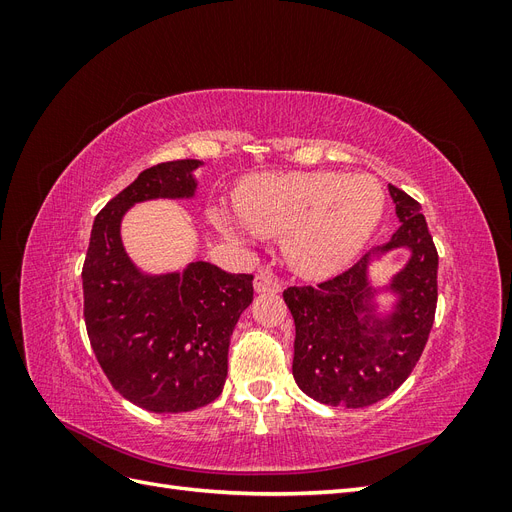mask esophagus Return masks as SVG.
Listing matches in <instances>:
<instances>
[{"instance_id": "34e87169", "label": "esophagus", "mask_w": 512, "mask_h": 512, "mask_svg": "<svg viewBox=\"0 0 512 512\" xmlns=\"http://www.w3.org/2000/svg\"><path fill=\"white\" fill-rule=\"evenodd\" d=\"M254 290L258 292V294H262V292H282V284L277 282V277L273 275V273H258L256 277H254Z\"/></svg>"}]
</instances>
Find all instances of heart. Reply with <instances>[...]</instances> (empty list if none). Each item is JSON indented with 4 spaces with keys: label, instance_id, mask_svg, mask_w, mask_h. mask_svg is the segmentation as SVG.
Here are the masks:
<instances>
[{
    "label": "heart",
    "instance_id": "b5f03b06",
    "mask_svg": "<svg viewBox=\"0 0 512 512\" xmlns=\"http://www.w3.org/2000/svg\"><path fill=\"white\" fill-rule=\"evenodd\" d=\"M237 215L213 211L224 237H286L290 267L309 280L346 271L365 250L384 215L378 179L346 173H269L241 183Z\"/></svg>",
    "mask_w": 512,
    "mask_h": 512
}]
</instances>
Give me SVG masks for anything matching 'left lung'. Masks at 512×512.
Instances as JSON below:
<instances>
[{"mask_svg":"<svg viewBox=\"0 0 512 512\" xmlns=\"http://www.w3.org/2000/svg\"><path fill=\"white\" fill-rule=\"evenodd\" d=\"M399 228L389 243L316 288H288L292 376L320 404L365 408L389 397L421 359L438 303V252L421 205L389 185ZM409 258L384 285L370 271L391 251ZM382 296L390 301L381 303Z\"/></svg>","mask_w":512,"mask_h":512,"instance_id":"8db88e82","label":"left lung"}]
</instances>
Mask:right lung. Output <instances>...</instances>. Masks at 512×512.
Here are the masks:
<instances>
[{
	"instance_id": "add662e5",
	"label": "right lung",
	"mask_w": 512,
	"mask_h": 512,
	"mask_svg": "<svg viewBox=\"0 0 512 512\" xmlns=\"http://www.w3.org/2000/svg\"><path fill=\"white\" fill-rule=\"evenodd\" d=\"M200 160L143 170L96 215L83 265L85 324L91 348L134 406L177 414L218 399L228 374L232 329L254 299L252 275L205 260L179 271H143L126 252L121 222L149 200H192Z\"/></svg>"
}]
</instances>
